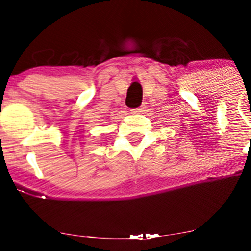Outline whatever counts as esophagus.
Returning a JSON list of instances; mask_svg holds the SVG:
<instances>
[{
	"mask_svg": "<svg viewBox=\"0 0 251 251\" xmlns=\"http://www.w3.org/2000/svg\"><path fill=\"white\" fill-rule=\"evenodd\" d=\"M143 109H144V107H140V108H136V109H132L131 111H132L133 114H140L143 111Z\"/></svg>",
	"mask_w": 251,
	"mask_h": 251,
	"instance_id": "esophagus-1",
	"label": "esophagus"
}]
</instances>
